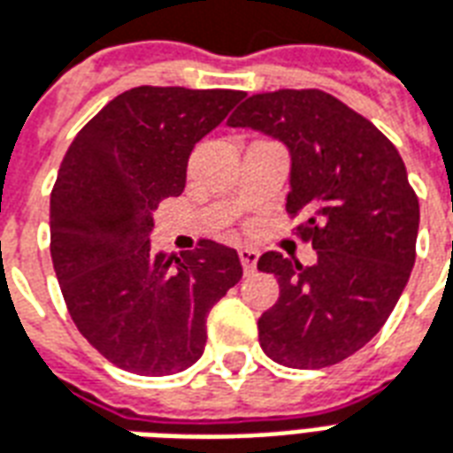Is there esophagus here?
<instances>
[{"label":"esophagus","mask_w":453,"mask_h":453,"mask_svg":"<svg viewBox=\"0 0 453 453\" xmlns=\"http://www.w3.org/2000/svg\"><path fill=\"white\" fill-rule=\"evenodd\" d=\"M240 261H242V269L244 273H252L254 269H257V261H259V252L257 250H252V247H242L240 250Z\"/></svg>","instance_id":"1"}]
</instances>
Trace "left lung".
I'll return each mask as SVG.
<instances>
[{
	"label": "left lung",
	"mask_w": 453,
	"mask_h": 453,
	"mask_svg": "<svg viewBox=\"0 0 453 453\" xmlns=\"http://www.w3.org/2000/svg\"><path fill=\"white\" fill-rule=\"evenodd\" d=\"M290 150L286 211L317 250L303 266L280 252L259 257L273 273L278 303L259 317L271 360L297 370L329 367L380 334L415 264L420 203L394 143L363 115L319 88L247 98L227 119Z\"/></svg>",
	"instance_id": "left-lung-1"
}]
</instances>
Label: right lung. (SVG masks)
<instances>
[{"instance_id": "obj_1", "label": "right lung", "mask_w": 453, "mask_h": 453, "mask_svg": "<svg viewBox=\"0 0 453 453\" xmlns=\"http://www.w3.org/2000/svg\"><path fill=\"white\" fill-rule=\"evenodd\" d=\"M242 90L139 86L73 136L50 196V252L76 329L110 363L143 377L192 367L211 307L242 278L235 250L199 240L182 257L150 250L153 211L180 196L194 143Z\"/></svg>"}]
</instances>
